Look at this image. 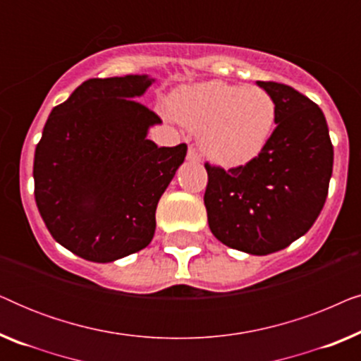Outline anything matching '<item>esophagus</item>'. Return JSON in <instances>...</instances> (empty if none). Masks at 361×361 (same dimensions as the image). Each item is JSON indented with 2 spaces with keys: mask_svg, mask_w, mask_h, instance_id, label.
<instances>
[{
  "mask_svg": "<svg viewBox=\"0 0 361 361\" xmlns=\"http://www.w3.org/2000/svg\"><path fill=\"white\" fill-rule=\"evenodd\" d=\"M187 161L189 162H200V154L195 151V147H189L187 149Z\"/></svg>",
  "mask_w": 361,
  "mask_h": 361,
  "instance_id": "1",
  "label": "esophagus"
}]
</instances>
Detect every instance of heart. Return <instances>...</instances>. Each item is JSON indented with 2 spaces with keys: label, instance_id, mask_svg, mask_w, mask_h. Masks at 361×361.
<instances>
[{
  "label": "heart",
  "instance_id": "obj_1",
  "mask_svg": "<svg viewBox=\"0 0 361 361\" xmlns=\"http://www.w3.org/2000/svg\"><path fill=\"white\" fill-rule=\"evenodd\" d=\"M180 125L199 133L202 151L216 164H248L268 145L278 118L273 95L261 87L209 80L184 85L171 95Z\"/></svg>",
  "mask_w": 361,
  "mask_h": 361
}]
</instances>
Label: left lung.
Masks as SVG:
<instances>
[{
    "instance_id": "obj_1",
    "label": "left lung",
    "mask_w": 361,
    "mask_h": 361,
    "mask_svg": "<svg viewBox=\"0 0 361 361\" xmlns=\"http://www.w3.org/2000/svg\"><path fill=\"white\" fill-rule=\"evenodd\" d=\"M278 106L268 145L248 164L209 174L204 202L212 233L248 255L284 250L309 231L327 199L334 146L320 108L293 87L256 82Z\"/></svg>"
}]
</instances>
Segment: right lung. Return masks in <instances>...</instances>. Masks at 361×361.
<instances>
[{
    "label": "right lung",
    "mask_w": 361,
    "mask_h": 361,
    "mask_svg": "<svg viewBox=\"0 0 361 361\" xmlns=\"http://www.w3.org/2000/svg\"><path fill=\"white\" fill-rule=\"evenodd\" d=\"M154 78H90L49 115L34 154V197L54 240L93 263L151 243L161 195L187 146L147 140L161 118L136 102Z\"/></svg>",
    "instance_id": "right-lung-1"
}]
</instances>
